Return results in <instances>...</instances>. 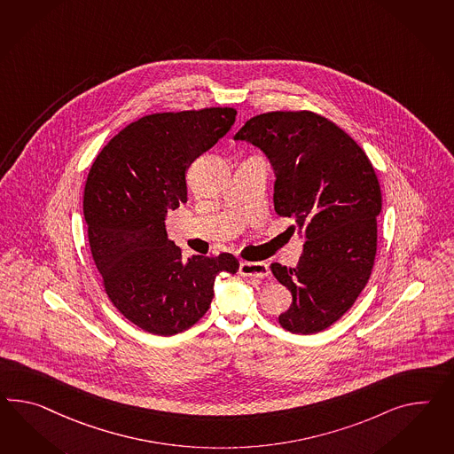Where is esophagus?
I'll use <instances>...</instances> for the list:
<instances>
[{"mask_svg":"<svg viewBox=\"0 0 454 454\" xmlns=\"http://www.w3.org/2000/svg\"><path fill=\"white\" fill-rule=\"evenodd\" d=\"M239 273L242 277H250V278H267L270 275V268H268V263H263V262H256V263L242 262L239 268Z\"/></svg>","mask_w":454,"mask_h":454,"instance_id":"esophagus-1","label":"esophagus"}]
</instances>
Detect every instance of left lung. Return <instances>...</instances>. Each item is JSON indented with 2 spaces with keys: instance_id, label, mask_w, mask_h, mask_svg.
<instances>
[{
  "instance_id": "8db88e82",
  "label": "left lung",
  "mask_w": 454,
  "mask_h": 454,
  "mask_svg": "<svg viewBox=\"0 0 454 454\" xmlns=\"http://www.w3.org/2000/svg\"><path fill=\"white\" fill-rule=\"evenodd\" d=\"M233 140L265 153L277 177L275 210L294 217L304 239L296 267H270L293 296L279 325L321 333L349 311L372 271L382 210L372 164L346 131L311 112L256 115Z\"/></svg>"
}]
</instances>
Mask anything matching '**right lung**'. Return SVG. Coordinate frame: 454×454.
<instances>
[{"mask_svg":"<svg viewBox=\"0 0 454 454\" xmlns=\"http://www.w3.org/2000/svg\"><path fill=\"white\" fill-rule=\"evenodd\" d=\"M235 115L204 108L141 118L92 164L83 215L93 262L118 311L146 333L175 336L196 325L217 275L239 270L231 254L184 260L166 232L168 212L187 200L189 166L229 133Z\"/></svg>","mask_w":454,"mask_h":454,"instance_id":"obj_1","label":"right lung"}]
</instances>
